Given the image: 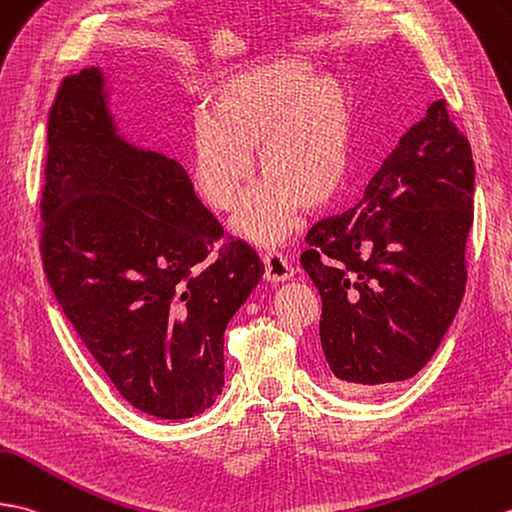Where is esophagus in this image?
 Segmentation results:
<instances>
[{"label": "esophagus", "mask_w": 512, "mask_h": 512, "mask_svg": "<svg viewBox=\"0 0 512 512\" xmlns=\"http://www.w3.org/2000/svg\"><path fill=\"white\" fill-rule=\"evenodd\" d=\"M264 264H266V279L268 281H288L294 277V272H296V268L290 264L288 257L279 251H266Z\"/></svg>", "instance_id": "34e87169"}]
</instances>
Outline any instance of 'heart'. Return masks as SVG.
Wrapping results in <instances>:
<instances>
[{"label": "heart", "instance_id": "1", "mask_svg": "<svg viewBox=\"0 0 512 512\" xmlns=\"http://www.w3.org/2000/svg\"><path fill=\"white\" fill-rule=\"evenodd\" d=\"M208 120L189 135V176L216 211L240 207L237 229L259 244L285 240L301 209L325 207L349 168L353 113L342 82L312 74L294 56H270L218 80L205 100Z\"/></svg>", "mask_w": 512, "mask_h": 512}]
</instances>
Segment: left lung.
Listing matches in <instances>:
<instances>
[{
	"label": "left lung",
	"mask_w": 512,
	"mask_h": 512,
	"mask_svg": "<svg viewBox=\"0 0 512 512\" xmlns=\"http://www.w3.org/2000/svg\"><path fill=\"white\" fill-rule=\"evenodd\" d=\"M475 165L436 100L355 209L316 222L301 266L323 301L320 344L347 392L403 382L430 362L467 285Z\"/></svg>",
	"instance_id": "1"
}]
</instances>
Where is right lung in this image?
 <instances>
[{
	"instance_id": "obj_1",
	"label": "right lung",
	"mask_w": 512,
	"mask_h": 512,
	"mask_svg": "<svg viewBox=\"0 0 512 512\" xmlns=\"http://www.w3.org/2000/svg\"><path fill=\"white\" fill-rule=\"evenodd\" d=\"M41 222L50 288L120 395L159 419L207 410L264 264L224 237L181 163L115 135L98 67L67 76L47 113Z\"/></svg>"
}]
</instances>
